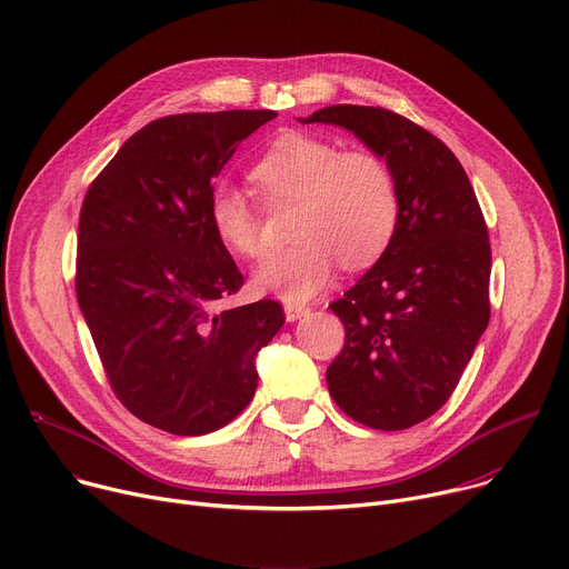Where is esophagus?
Returning a JSON list of instances; mask_svg holds the SVG:
<instances>
[{"label": "esophagus", "mask_w": 569, "mask_h": 569, "mask_svg": "<svg viewBox=\"0 0 569 569\" xmlns=\"http://www.w3.org/2000/svg\"><path fill=\"white\" fill-rule=\"evenodd\" d=\"M283 309H286V320L288 322H295L299 318H305L311 311L307 305H295V301H290V305H286Z\"/></svg>", "instance_id": "esophagus-1"}]
</instances>
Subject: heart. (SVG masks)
<instances>
[{"instance_id":"1","label":"heart","mask_w":569,"mask_h":569,"mask_svg":"<svg viewBox=\"0 0 569 569\" xmlns=\"http://www.w3.org/2000/svg\"><path fill=\"white\" fill-rule=\"evenodd\" d=\"M249 180L268 206L295 201L297 240L253 272L256 290L295 305L327 286L338 260L350 270L380 260L398 231L396 178L385 160L366 150L343 153L327 139L286 130L262 148ZM210 226L231 253L249 260L262 256L260 212L240 189H214Z\"/></svg>"}]
</instances>
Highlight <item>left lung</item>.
<instances>
[{"label": "left lung", "mask_w": 569, "mask_h": 569, "mask_svg": "<svg viewBox=\"0 0 569 569\" xmlns=\"http://www.w3.org/2000/svg\"><path fill=\"white\" fill-rule=\"evenodd\" d=\"M301 123L355 132L391 169L393 242L329 309L346 343L327 368L333 402L375 430H405L456 391L489 322L491 249L473 187L452 150L396 111L331 104Z\"/></svg>", "instance_id": "8db88e82"}]
</instances>
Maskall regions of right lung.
Masks as SVG:
<instances>
[{
	"label": "right lung",
	"instance_id": "right-lung-1",
	"mask_svg": "<svg viewBox=\"0 0 569 569\" xmlns=\"http://www.w3.org/2000/svg\"><path fill=\"white\" fill-rule=\"evenodd\" d=\"M270 109L173 113L134 132L91 182L74 290L107 380L143 423L208 435L251 402L274 299L214 313L244 283L210 226L214 178Z\"/></svg>",
	"mask_w": 569,
	"mask_h": 569
}]
</instances>
